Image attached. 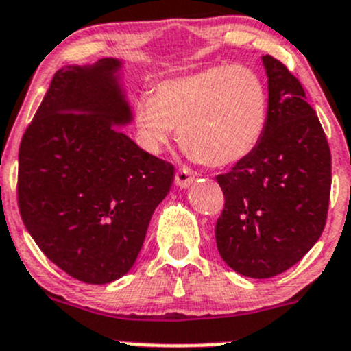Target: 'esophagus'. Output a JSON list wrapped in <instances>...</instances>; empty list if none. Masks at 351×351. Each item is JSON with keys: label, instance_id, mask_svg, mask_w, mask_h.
<instances>
[{"label": "esophagus", "instance_id": "34e87169", "mask_svg": "<svg viewBox=\"0 0 351 351\" xmlns=\"http://www.w3.org/2000/svg\"><path fill=\"white\" fill-rule=\"evenodd\" d=\"M193 180H195V176L192 175V171H190L189 168H180L175 175V183L180 186V189H186V186H190L193 183Z\"/></svg>", "mask_w": 351, "mask_h": 351}]
</instances>
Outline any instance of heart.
Segmentation results:
<instances>
[{
    "label": "heart",
    "instance_id": "heart-1",
    "mask_svg": "<svg viewBox=\"0 0 351 351\" xmlns=\"http://www.w3.org/2000/svg\"><path fill=\"white\" fill-rule=\"evenodd\" d=\"M145 151L159 154L175 128L195 161L226 168L261 144L269 120V94L261 75L243 64H214L161 82L134 106Z\"/></svg>",
    "mask_w": 351,
    "mask_h": 351
}]
</instances>
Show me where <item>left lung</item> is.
<instances>
[{"label": "left lung", "instance_id": "obj_1", "mask_svg": "<svg viewBox=\"0 0 351 351\" xmlns=\"http://www.w3.org/2000/svg\"><path fill=\"white\" fill-rule=\"evenodd\" d=\"M269 120L258 147L217 175L224 209L216 223L219 255L238 274L273 278L315 245L328 217L331 151L298 78L262 56Z\"/></svg>", "mask_w": 351, "mask_h": 351}]
</instances>
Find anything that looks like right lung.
<instances>
[{"label": "right lung", "mask_w": 351, "mask_h": 351, "mask_svg": "<svg viewBox=\"0 0 351 351\" xmlns=\"http://www.w3.org/2000/svg\"><path fill=\"white\" fill-rule=\"evenodd\" d=\"M121 61L54 73L19 151V209L37 247L71 278L106 285L135 264L175 168L114 127L132 121Z\"/></svg>", "instance_id": "1"}]
</instances>
